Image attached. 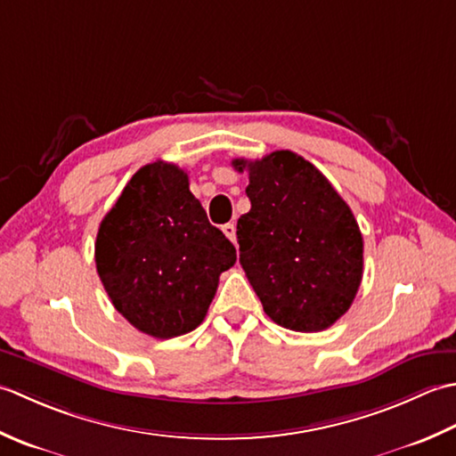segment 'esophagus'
<instances>
[{"mask_svg":"<svg viewBox=\"0 0 456 456\" xmlns=\"http://www.w3.org/2000/svg\"><path fill=\"white\" fill-rule=\"evenodd\" d=\"M222 232H224L230 241H234V244H236V224H234V222H228V224L222 226Z\"/></svg>","mask_w":456,"mask_h":456,"instance_id":"esophagus-1","label":"esophagus"}]
</instances>
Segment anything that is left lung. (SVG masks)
I'll list each match as a JSON object with an SVG mask.
<instances>
[{
    "label": "left lung",
    "instance_id": "obj_1",
    "mask_svg": "<svg viewBox=\"0 0 456 456\" xmlns=\"http://www.w3.org/2000/svg\"><path fill=\"white\" fill-rule=\"evenodd\" d=\"M252 208L238 218L240 264L269 319L319 332L345 314L362 281L364 241L348 204L293 151L234 159Z\"/></svg>",
    "mask_w": 456,
    "mask_h": 456
}]
</instances>
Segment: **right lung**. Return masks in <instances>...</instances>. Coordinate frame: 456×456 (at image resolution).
Here are the masks:
<instances>
[{
    "label": "right lung",
    "instance_id": "add662e5",
    "mask_svg": "<svg viewBox=\"0 0 456 456\" xmlns=\"http://www.w3.org/2000/svg\"><path fill=\"white\" fill-rule=\"evenodd\" d=\"M96 269L116 311L155 338L194 330L236 248L212 226L179 167L139 169L100 222Z\"/></svg>",
    "mask_w": 456,
    "mask_h": 456
}]
</instances>
